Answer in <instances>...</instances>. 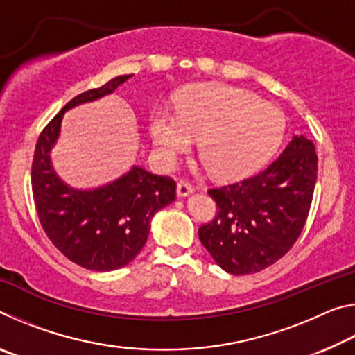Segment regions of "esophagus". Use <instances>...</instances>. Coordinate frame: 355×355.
Segmentation results:
<instances>
[{"mask_svg":"<svg viewBox=\"0 0 355 355\" xmlns=\"http://www.w3.org/2000/svg\"><path fill=\"white\" fill-rule=\"evenodd\" d=\"M194 192V186H192L189 182H186V180H180L178 184H177V194L180 197H186Z\"/></svg>","mask_w":355,"mask_h":355,"instance_id":"34e87169","label":"esophagus"}]
</instances>
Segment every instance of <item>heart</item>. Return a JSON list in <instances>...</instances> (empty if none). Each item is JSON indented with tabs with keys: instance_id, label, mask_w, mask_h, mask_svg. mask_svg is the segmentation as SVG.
<instances>
[{
	"instance_id": "heart-1",
	"label": "heart",
	"mask_w": 355,
	"mask_h": 355,
	"mask_svg": "<svg viewBox=\"0 0 355 355\" xmlns=\"http://www.w3.org/2000/svg\"><path fill=\"white\" fill-rule=\"evenodd\" d=\"M285 128L277 106L228 84H199L180 97L177 114L155 107L150 116V135L164 159L172 163L200 139V159L222 180L261 167L277 152Z\"/></svg>"
}]
</instances>
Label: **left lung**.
I'll use <instances>...</instances> for the list:
<instances>
[{
    "label": "left lung",
    "mask_w": 355,
    "mask_h": 355,
    "mask_svg": "<svg viewBox=\"0 0 355 355\" xmlns=\"http://www.w3.org/2000/svg\"><path fill=\"white\" fill-rule=\"evenodd\" d=\"M318 173L313 142L294 136L277 159L257 175L208 189L216 218L199 239L224 271L245 275L279 261L307 222Z\"/></svg>",
    "instance_id": "1"
}]
</instances>
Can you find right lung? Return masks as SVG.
I'll list each match as a JSON object with an SVG mask.
<instances>
[{
	"mask_svg": "<svg viewBox=\"0 0 355 355\" xmlns=\"http://www.w3.org/2000/svg\"><path fill=\"white\" fill-rule=\"evenodd\" d=\"M130 78L117 76L71 98L42 130L34 150L31 186L42 228L62 255L91 271H114L133 260L146 245L153 214L177 196L173 178L137 166L94 191L70 188L51 167L50 150L64 112L114 92Z\"/></svg>",
	"mask_w": 355,
	"mask_h": 355,
	"instance_id": "1",
	"label": "right lung"
}]
</instances>
